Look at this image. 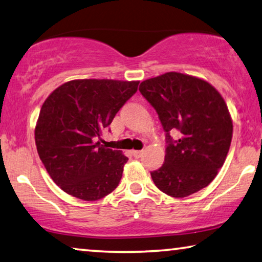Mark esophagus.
Instances as JSON below:
<instances>
[{"mask_svg":"<svg viewBox=\"0 0 262 262\" xmlns=\"http://www.w3.org/2000/svg\"><path fill=\"white\" fill-rule=\"evenodd\" d=\"M132 154L133 156L136 157V159H139V157H141V155H142V150H133Z\"/></svg>","mask_w":262,"mask_h":262,"instance_id":"obj_1","label":"esophagus"}]
</instances>
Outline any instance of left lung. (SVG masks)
<instances>
[{
    "mask_svg": "<svg viewBox=\"0 0 262 262\" xmlns=\"http://www.w3.org/2000/svg\"><path fill=\"white\" fill-rule=\"evenodd\" d=\"M139 90L167 133L164 163L150 172L154 183L175 198L204 189L223 167L233 133L221 93L203 79L180 72L147 79ZM176 130L180 139L172 140L169 133Z\"/></svg>",
    "mask_w": 262,
    "mask_h": 262,
    "instance_id": "obj_1",
    "label": "left lung"
}]
</instances>
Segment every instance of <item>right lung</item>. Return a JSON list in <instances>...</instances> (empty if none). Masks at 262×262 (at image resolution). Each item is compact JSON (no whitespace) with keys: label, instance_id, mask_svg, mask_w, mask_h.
<instances>
[{"label":"right lung","instance_id":"right-lung-1","mask_svg":"<svg viewBox=\"0 0 262 262\" xmlns=\"http://www.w3.org/2000/svg\"><path fill=\"white\" fill-rule=\"evenodd\" d=\"M139 82L78 79L57 87L44 101L35 128L37 151L66 193L98 201L119 185L128 159L99 138Z\"/></svg>","mask_w":262,"mask_h":262}]
</instances>
